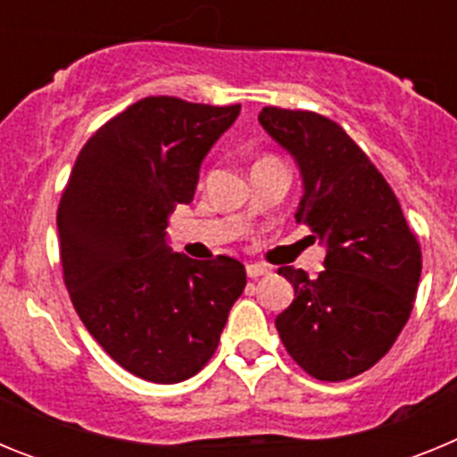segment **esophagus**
I'll return each instance as SVG.
<instances>
[{
	"label": "esophagus",
	"mask_w": 457,
	"mask_h": 457,
	"mask_svg": "<svg viewBox=\"0 0 457 457\" xmlns=\"http://www.w3.org/2000/svg\"><path fill=\"white\" fill-rule=\"evenodd\" d=\"M270 268L268 265L263 263H249L247 265V277L249 278H258V277H263V274H268Z\"/></svg>",
	"instance_id": "34e87169"
}]
</instances>
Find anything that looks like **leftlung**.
<instances>
[{
	"mask_svg": "<svg viewBox=\"0 0 457 457\" xmlns=\"http://www.w3.org/2000/svg\"><path fill=\"white\" fill-rule=\"evenodd\" d=\"M258 120L300 167L295 220L325 245V270L278 268L295 300L274 325L311 378L341 382L389 353L417 297L421 247L385 176L341 125L304 109L263 107Z\"/></svg>",
	"mask_w": 457,
	"mask_h": 457,
	"instance_id": "1",
	"label": "left lung"
}]
</instances>
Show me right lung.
Segmentation results:
<instances>
[{
	"instance_id": "1",
	"label": "right lung",
	"mask_w": 457,
	"mask_h": 457,
	"mask_svg": "<svg viewBox=\"0 0 457 457\" xmlns=\"http://www.w3.org/2000/svg\"><path fill=\"white\" fill-rule=\"evenodd\" d=\"M237 114L240 104L139 100L84 144L59 201L72 306L104 353L148 382L176 385L199 373L247 286L240 261L173 253L164 233Z\"/></svg>"
}]
</instances>
